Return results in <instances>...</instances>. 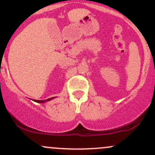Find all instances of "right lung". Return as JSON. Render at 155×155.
<instances>
[{
  "instance_id": "right-lung-1",
  "label": "right lung",
  "mask_w": 155,
  "mask_h": 155,
  "mask_svg": "<svg viewBox=\"0 0 155 155\" xmlns=\"http://www.w3.org/2000/svg\"><path fill=\"white\" fill-rule=\"evenodd\" d=\"M53 98H55V97H50V98L47 99V100H41V101H39V100H33V101H35V102H36V103H40V104H44V103H45V102H47V101H49L52 100Z\"/></svg>"
}]
</instances>
